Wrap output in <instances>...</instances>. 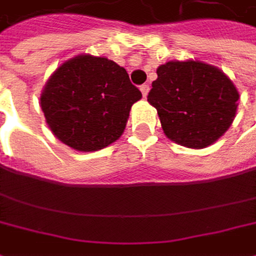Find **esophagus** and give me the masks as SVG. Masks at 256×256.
Here are the masks:
<instances>
[{
    "instance_id": "34e87169",
    "label": "esophagus",
    "mask_w": 256,
    "mask_h": 256,
    "mask_svg": "<svg viewBox=\"0 0 256 256\" xmlns=\"http://www.w3.org/2000/svg\"><path fill=\"white\" fill-rule=\"evenodd\" d=\"M148 90H150V84L144 83V84L141 86V92H142V96H144V97H147V94H148Z\"/></svg>"
}]
</instances>
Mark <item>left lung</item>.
Wrapping results in <instances>:
<instances>
[{
    "label": "left lung",
    "mask_w": 256,
    "mask_h": 256,
    "mask_svg": "<svg viewBox=\"0 0 256 256\" xmlns=\"http://www.w3.org/2000/svg\"><path fill=\"white\" fill-rule=\"evenodd\" d=\"M156 74L147 102L158 110L168 140L198 150L224 135L240 94L222 70L200 60H170Z\"/></svg>",
    "instance_id": "left-lung-1"
}]
</instances>
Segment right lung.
Returning a JSON list of instances; mask_svg holds the SVG:
<instances>
[{
	"instance_id": "obj_1",
	"label": "right lung",
	"mask_w": 256,
	"mask_h": 256,
	"mask_svg": "<svg viewBox=\"0 0 256 256\" xmlns=\"http://www.w3.org/2000/svg\"><path fill=\"white\" fill-rule=\"evenodd\" d=\"M142 94L127 71L103 56H78L54 71L40 94L52 135L77 152H97L124 132L132 104Z\"/></svg>"
}]
</instances>
